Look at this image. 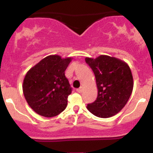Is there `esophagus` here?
Segmentation results:
<instances>
[{"label":"esophagus","instance_id":"1","mask_svg":"<svg viewBox=\"0 0 153 153\" xmlns=\"http://www.w3.org/2000/svg\"><path fill=\"white\" fill-rule=\"evenodd\" d=\"M77 92H78V93H81V92H83V87H82V86H81L80 88L77 89Z\"/></svg>","mask_w":153,"mask_h":153}]
</instances>
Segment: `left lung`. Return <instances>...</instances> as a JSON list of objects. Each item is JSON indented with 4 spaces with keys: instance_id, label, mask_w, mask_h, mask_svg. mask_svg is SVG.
<instances>
[{
    "instance_id": "left-lung-1",
    "label": "left lung",
    "mask_w": 153,
    "mask_h": 153,
    "mask_svg": "<svg viewBox=\"0 0 153 153\" xmlns=\"http://www.w3.org/2000/svg\"><path fill=\"white\" fill-rule=\"evenodd\" d=\"M86 64L93 71L98 87V97L86 106L99 118H106L118 113L127 103L132 89L133 78L128 64L108 55L96 58H86Z\"/></svg>"
}]
</instances>
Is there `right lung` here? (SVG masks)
Returning a JSON list of instances; mask_svg holds the SVG:
<instances>
[{
  "instance_id": "add662e5",
  "label": "right lung",
  "mask_w": 153,
  "mask_h": 153,
  "mask_svg": "<svg viewBox=\"0 0 153 153\" xmlns=\"http://www.w3.org/2000/svg\"><path fill=\"white\" fill-rule=\"evenodd\" d=\"M72 59L49 55L27 72L23 92L29 106L38 115L52 118L66 109L72 88L65 70Z\"/></svg>"
}]
</instances>
